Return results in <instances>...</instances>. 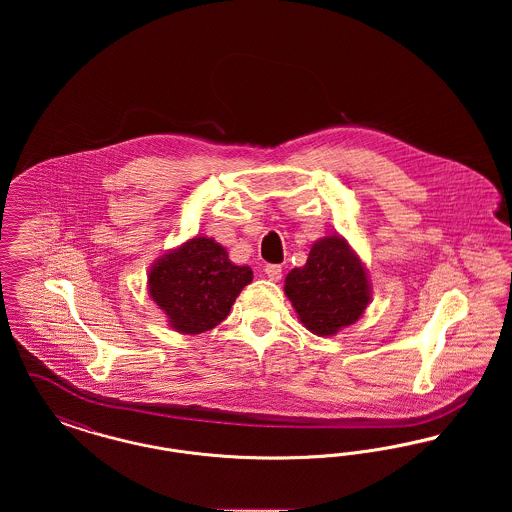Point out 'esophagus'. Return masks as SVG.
Listing matches in <instances>:
<instances>
[{"label": "esophagus", "mask_w": 512, "mask_h": 512, "mask_svg": "<svg viewBox=\"0 0 512 512\" xmlns=\"http://www.w3.org/2000/svg\"><path fill=\"white\" fill-rule=\"evenodd\" d=\"M265 274H267L268 280L278 282L282 278V267L280 265H267L265 267Z\"/></svg>", "instance_id": "esophagus-1"}]
</instances>
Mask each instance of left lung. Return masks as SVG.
<instances>
[{
    "label": "left lung",
    "instance_id": "1",
    "mask_svg": "<svg viewBox=\"0 0 512 512\" xmlns=\"http://www.w3.org/2000/svg\"><path fill=\"white\" fill-rule=\"evenodd\" d=\"M284 292L303 326L317 336H334L357 322L372 295L363 261L340 236L315 242L305 267L288 272Z\"/></svg>",
    "mask_w": 512,
    "mask_h": 512
}]
</instances>
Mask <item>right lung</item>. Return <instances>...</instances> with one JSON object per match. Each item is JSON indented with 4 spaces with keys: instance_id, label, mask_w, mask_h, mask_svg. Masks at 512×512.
Instances as JSON below:
<instances>
[{
    "instance_id": "obj_1",
    "label": "right lung",
    "mask_w": 512,
    "mask_h": 512,
    "mask_svg": "<svg viewBox=\"0 0 512 512\" xmlns=\"http://www.w3.org/2000/svg\"><path fill=\"white\" fill-rule=\"evenodd\" d=\"M253 280L213 238L195 236L157 259L147 274V292L180 334H201L228 317L236 297Z\"/></svg>"
}]
</instances>
